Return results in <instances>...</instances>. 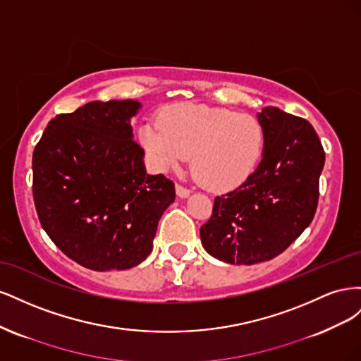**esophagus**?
<instances>
[{
  "instance_id": "1",
  "label": "esophagus",
  "mask_w": 361,
  "mask_h": 361,
  "mask_svg": "<svg viewBox=\"0 0 361 361\" xmlns=\"http://www.w3.org/2000/svg\"><path fill=\"white\" fill-rule=\"evenodd\" d=\"M176 194H178V197H180V199H187L188 195L191 194V191L188 188L182 187V185H176Z\"/></svg>"
}]
</instances>
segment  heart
<instances>
[{
	"instance_id": "heart-1",
	"label": "heart",
	"mask_w": 361,
	"mask_h": 361,
	"mask_svg": "<svg viewBox=\"0 0 361 361\" xmlns=\"http://www.w3.org/2000/svg\"><path fill=\"white\" fill-rule=\"evenodd\" d=\"M140 141L158 170L176 169L191 155L195 180L207 190L231 191L256 170L265 133L253 116L185 102L162 108L157 123L140 128Z\"/></svg>"
}]
</instances>
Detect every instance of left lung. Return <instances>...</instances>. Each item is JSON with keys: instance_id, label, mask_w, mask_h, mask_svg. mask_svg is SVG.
<instances>
[{"instance_id": "obj_1", "label": "left lung", "mask_w": 361, "mask_h": 361, "mask_svg": "<svg viewBox=\"0 0 361 361\" xmlns=\"http://www.w3.org/2000/svg\"><path fill=\"white\" fill-rule=\"evenodd\" d=\"M265 133L256 171L233 191L218 195L200 227L204 250L227 264L253 265L283 253L307 227L319 199L325 152L305 118L265 106Z\"/></svg>"}]
</instances>
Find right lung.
I'll use <instances>...</instances> for the list:
<instances>
[{
	"label": "right lung",
	"instance_id": "add662e5",
	"mask_svg": "<svg viewBox=\"0 0 361 361\" xmlns=\"http://www.w3.org/2000/svg\"><path fill=\"white\" fill-rule=\"evenodd\" d=\"M137 101H93L48 123L32 152V197L64 255L93 271L129 269L154 248L174 183L147 174L130 117Z\"/></svg>",
	"mask_w": 361,
	"mask_h": 361
}]
</instances>
